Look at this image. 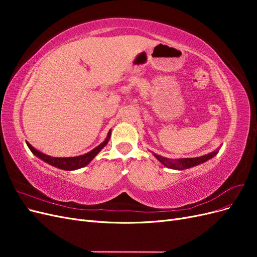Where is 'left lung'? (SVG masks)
Wrapping results in <instances>:
<instances>
[{
    "mask_svg": "<svg viewBox=\"0 0 257 257\" xmlns=\"http://www.w3.org/2000/svg\"><path fill=\"white\" fill-rule=\"evenodd\" d=\"M217 151H213L209 154L203 155V157L199 158H188V159H179V160H170L163 158L159 154H153L155 158H157L163 165H165L167 168H172V169H178V170H183V169H188L193 166H196L201 164L210 159H212L214 155H216Z\"/></svg>",
    "mask_w": 257,
    "mask_h": 257,
    "instance_id": "1",
    "label": "left lung"
}]
</instances>
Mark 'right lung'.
<instances>
[{"label": "right lung", "instance_id": "obj_1", "mask_svg": "<svg viewBox=\"0 0 257 257\" xmlns=\"http://www.w3.org/2000/svg\"><path fill=\"white\" fill-rule=\"evenodd\" d=\"M110 135H111V132L108 133L106 139L102 144L97 146L96 148H94V149L91 150L90 152L85 153L83 155H79V157H74V158H52V157H49V155H46L40 151H37L29 143H27V145L29 147V149L32 151L33 154H35L37 158H40L44 162L48 163V164H50L54 167H58L60 169L75 170V169H79L81 167L87 166L89 163L96 157V154L108 144V142H109V139H110Z\"/></svg>", "mask_w": 257, "mask_h": 257}]
</instances>
